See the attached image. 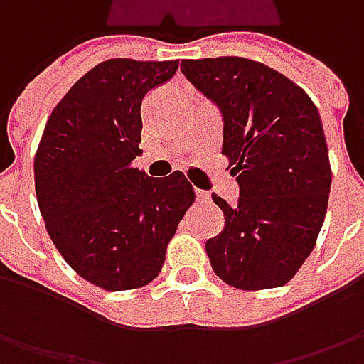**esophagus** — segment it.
<instances>
[{
  "label": "esophagus",
  "mask_w": 364,
  "mask_h": 364,
  "mask_svg": "<svg viewBox=\"0 0 364 364\" xmlns=\"http://www.w3.org/2000/svg\"><path fill=\"white\" fill-rule=\"evenodd\" d=\"M196 200H198V203H208V200H210V196H208V192L196 190Z\"/></svg>",
  "instance_id": "34e87169"
}]
</instances>
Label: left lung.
<instances>
[{
	"instance_id": "left-lung-1",
	"label": "left lung",
	"mask_w": 364,
	"mask_h": 364,
	"mask_svg": "<svg viewBox=\"0 0 364 364\" xmlns=\"http://www.w3.org/2000/svg\"><path fill=\"white\" fill-rule=\"evenodd\" d=\"M190 82L223 113V156L239 203L213 200L225 227L206 241L218 277L247 291L287 284L314 249L328 206V146L308 92L257 60H182Z\"/></svg>"
}]
</instances>
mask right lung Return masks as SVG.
Listing matches in <instances>:
<instances>
[{
  "mask_svg": "<svg viewBox=\"0 0 364 364\" xmlns=\"http://www.w3.org/2000/svg\"><path fill=\"white\" fill-rule=\"evenodd\" d=\"M178 60L111 58L92 66L52 109L34 158L38 206L58 253L92 286L123 291L160 275L166 247L194 203L182 172L133 168L141 101Z\"/></svg>",
  "mask_w": 364,
  "mask_h": 364,
  "instance_id": "add662e5",
  "label": "right lung"
}]
</instances>
